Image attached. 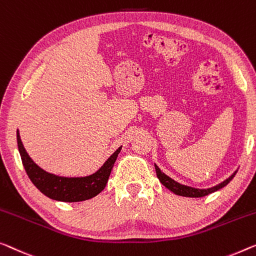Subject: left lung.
<instances>
[{
  "label": "left lung",
  "instance_id": "obj_1",
  "mask_svg": "<svg viewBox=\"0 0 256 256\" xmlns=\"http://www.w3.org/2000/svg\"><path fill=\"white\" fill-rule=\"evenodd\" d=\"M155 170H156V174H158V178L160 179V182H161L168 190H170L171 192L177 194V196H186V198H202V196H208V194H210V193L216 192V190H218L220 188H223L224 186H226L228 182L232 180V178L236 176V174H237V171H234V172L232 174L228 179H226V180L222 182L218 185L212 186V188H190V186L179 184V182H177L176 180H174L172 178L166 176L164 172H162L161 169H160V168L156 164H155Z\"/></svg>",
  "mask_w": 256,
  "mask_h": 256
}]
</instances>
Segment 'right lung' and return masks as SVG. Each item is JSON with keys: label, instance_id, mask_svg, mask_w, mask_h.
<instances>
[{"label": "right lung", "instance_id": "1", "mask_svg": "<svg viewBox=\"0 0 256 256\" xmlns=\"http://www.w3.org/2000/svg\"><path fill=\"white\" fill-rule=\"evenodd\" d=\"M18 150L20 154L22 166L25 168L30 182L44 193L46 196L56 201L79 202L92 199L104 190L106 182L115 164L116 158L122 150V146L110 156L104 164L96 172L86 177H60L47 171L36 164L25 150L20 136L17 131Z\"/></svg>", "mask_w": 256, "mask_h": 256}]
</instances>
